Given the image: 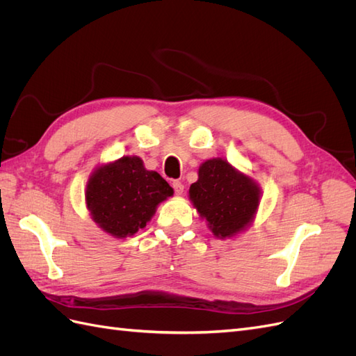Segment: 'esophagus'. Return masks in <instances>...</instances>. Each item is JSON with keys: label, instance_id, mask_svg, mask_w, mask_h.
Here are the masks:
<instances>
[{"label": "esophagus", "instance_id": "34e87169", "mask_svg": "<svg viewBox=\"0 0 356 356\" xmlns=\"http://www.w3.org/2000/svg\"><path fill=\"white\" fill-rule=\"evenodd\" d=\"M172 187H174V190H175V193H177L178 196L182 195V191H184V186H182L179 181H174V182H172Z\"/></svg>", "mask_w": 356, "mask_h": 356}]
</instances>
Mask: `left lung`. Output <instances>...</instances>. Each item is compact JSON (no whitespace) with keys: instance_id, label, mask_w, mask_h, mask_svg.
I'll use <instances>...</instances> for the list:
<instances>
[{"instance_id":"8db88e82","label":"left lung","mask_w":356,"mask_h":356,"mask_svg":"<svg viewBox=\"0 0 356 356\" xmlns=\"http://www.w3.org/2000/svg\"><path fill=\"white\" fill-rule=\"evenodd\" d=\"M188 196L215 238L229 239L254 221L261 190L257 182L224 159H209L199 168Z\"/></svg>"}]
</instances>
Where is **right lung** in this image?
I'll use <instances>...</instances> for the list:
<instances>
[{"label": "right lung", "instance_id": "add662e5", "mask_svg": "<svg viewBox=\"0 0 356 356\" xmlns=\"http://www.w3.org/2000/svg\"><path fill=\"white\" fill-rule=\"evenodd\" d=\"M174 195L156 170H148L138 156H123L96 168L86 186V204L98 227L117 239L134 236Z\"/></svg>", "mask_w": 356, "mask_h": 356}]
</instances>
